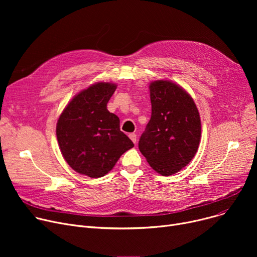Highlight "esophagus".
Returning a JSON list of instances; mask_svg holds the SVG:
<instances>
[{"mask_svg": "<svg viewBox=\"0 0 257 257\" xmlns=\"http://www.w3.org/2000/svg\"><path fill=\"white\" fill-rule=\"evenodd\" d=\"M129 138H130V140H131L134 144H137V134H136V133H130V134H129Z\"/></svg>", "mask_w": 257, "mask_h": 257, "instance_id": "esophagus-1", "label": "esophagus"}]
</instances>
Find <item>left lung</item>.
Here are the masks:
<instances>
[{
	"mask_svg": "<svg viewBox=\"0 0 257 257\" xmlns=\"http://www.w3.org/2000/svg\"><path fill=\"white\" fill-rule=\"evenodd\" d=\"M152 113L139 149L157 173L170 176L194 158L201 138V120L193 98L168 80L150 84Z\"/></svg>",
	"mask_w": 257,
	"mask_h": 257,
	"instance_id": "obj_1",
	"label": "left lung"
}]
</instances>
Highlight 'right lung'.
<instances>
[{
	"label": "right lung",
	"mask_w": 257,
	"mask_h": 257,
	"mask_svg": "<svg viewBox=\"0 0 257 257\" xmlns=\"http://www.w3.org/2000/svg\"><path fill=\"white\" fill-rule=\"evenodd\" d=\"M116 85L99 82L79 92L60 114L56 136L62 156L76 172L99 178L131 148L119 118L107 110Z\"/></svg>",
	"instance_id": "1"
}]
</instances>
